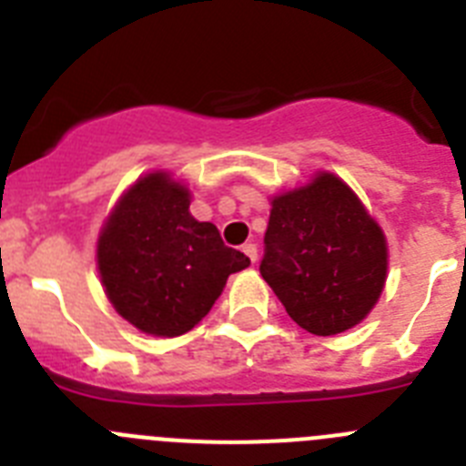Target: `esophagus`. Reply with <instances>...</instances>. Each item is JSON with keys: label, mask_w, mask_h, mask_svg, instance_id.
Wrapping results in <instances>:
<instances>
[{"label": "esophagus", "mask_w": 466, "mask_h": 466, "mask_svg": "<svg viewBox=\"0 0 466 466\" xmlns=\"http://www.w3.org/2000/svg\"><path fill=\"white\" fill-rule=\"evenodd\" d=\"M242 252L252 258V263L258 258V249H257V245H254V242H247V245H242Z\"/></svg>", "instance_id": "esophagus-1"}]
</instances>
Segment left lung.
I'll return each mask as SVG.
<instances>
[{
	"label": "left lung",
	"mask_w": 466,
	"mask_h": 466,
	"mask_svg": "<svg viewBox=\"0 0 466 466\" xmlns=\"http://www.w3.org/2000/svg\"><path fill=\"white\" fill-rule=\"evenodd\" d=\"M263 245V279L291 319L315 336L348 331L380 299L385 233L331 172L273 198Z\"/></svg>",
	"instance_id": "1"
}]
</instances>
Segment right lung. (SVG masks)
<instances>
[{
	"mask_svg": "<svg viewBox=\"0 0 466 466\" xmlns=\"http://www.w3.org/2000/svg\"><path fill=\"white\" fill-rule=\"evenodd\" d=\"M191 193L167 172L127 188L97 238L106 299L139 331L175 339L191 331L249 258L226 247L217 226L193 219Z\"/></svg>",
	"mask_w": 466,
	"mask_h": 466,
	"instance_id": "add662e5",
	"label": "right lung"
}]
</instances>
